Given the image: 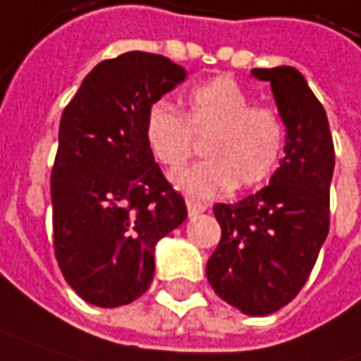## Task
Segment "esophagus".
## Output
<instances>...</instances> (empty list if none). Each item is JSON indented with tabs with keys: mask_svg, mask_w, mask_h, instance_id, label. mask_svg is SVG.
Masks as SVG:
<instances>
[{
	"mask_svg": "<svg viewBox=\"0 0 361 361\" xmlns=\"http://www.w3.org/2000/svg\"><path fill=\"white\" fill-rule=\"evenodd\" d=\"M187 209H189V216H199L203 212H207V203H201V201H193V199H187Z\"/></svg>",
	"mask_w": 361,
	"mask_h": 361,
	"instance_id": "34e87169",
	"label": "esophagus"
}]
</instances>
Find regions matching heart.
<instances>
[{"label":"heart","instance_id":"obj_1","mask_svg":"<svg viewBox=\"0 0 361 361\" xmlns=\"http://www.w3.org/2000/svg\"><path fill=\"white\" fill-rule=\"evenodd\" d=\"M152 156L166 168H180L203 140L205 162L172 174V185L191 199H212L234 187L252 189L269 180L286 147V125L271 106L252 104L248 92L219 75L187 96V113L166 100L147 109L143 125Z\"/></svg>","mask_w":361,"mask_h":361}]
</instances>
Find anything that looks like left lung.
I'll use <instances>...</instances> for the list:
<instances>
[{
	"label": "left lung",
	"instance_id": "1",
	"mask_svg": "<svg viewBox=\"0 0 361 361\" xmlns=\"http://www.w3.org/2000/svg\"><path fill=\"white\" fill-rule=\"evenodd\" d=\"M250 73L271 84L286 156L259 193L214 205L221 238L205 273L224 302L265 317L298 296L326 240L335 147L326 113L296 67Z\"/></svg>",
	"mask_w": 361,
	"mask_h": 361
}]
</instances>
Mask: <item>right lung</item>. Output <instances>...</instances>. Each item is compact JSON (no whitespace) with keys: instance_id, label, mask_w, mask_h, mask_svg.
Segmentation results:
<instances>
[{"instance_id":"1","label":"right lung","mask_w":361,"mask_h":361,"mask_svg":"<svg viewBox=\"0 0 361 361\" xmlns=\"http://www.w3.org/2000/svg\"><path fill=\"white\" fill-rule=\"evenodd\" d=\"M185 78L166 57L131 51L96 65L65 106L51 172L53 246L88 304L116 308L142 296L156 243L187 219L143 133L147 109Z\"/></svg>"}]
</instances>
